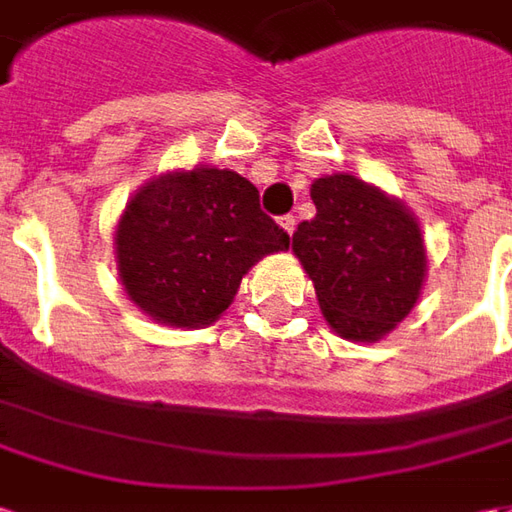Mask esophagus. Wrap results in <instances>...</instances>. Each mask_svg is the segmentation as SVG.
<instances>
[{"instance_id":"esophagus-1","label":"esophagus","mask_w":512,"mask_h":512,"mask_svg":"<svg viewBox=\"0 0 512 512\" xmlns=\"http://www.w3.org/2000/svg\"><path fill=\"white\" fill-rule=\"evenodd\" d=\"M277 221H280V227H283L288 235H291V232H294V227H297V218H294V215H280Z\"/></svg>"}]
</instances>
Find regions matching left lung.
<instances>
[{"mask_svg": "<svg viewBox=\"0 0 512 512\" xmlns=\"http://www.w3.org/2000/svg\"><path fill=\"white\" fill-rule=\"evenodd\" d=\"M311 198L316 215L297 227L291 252L314 283L322 316L347 342H381L412 314L426 283L415 212L353 173L314 179Z\"/></svg>", "mask_w": 512, "mask_h": 512, "instance_id": "obj_1", "label": "left lung"}]
</instances>
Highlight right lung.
Here are the masks:
<instances>
[{
    "label": "right lung",
    "mask_w": 512,
    "mask_h": 512,
    "mask_svg": "<svg viewBox=\"0 0 512 512\" xmlns=\"http://www.w3.org/2000/svg\"><path fill=\"white\" fill-rule=\"evenodd\" d=\"M285 249L288 235L260 210L255 184L212 165L148 179L114 229L128 300L170 328L212 325L257 260Z\"/></svg>",
    "instance_id": "1"
}]
</instances>
